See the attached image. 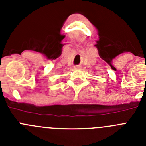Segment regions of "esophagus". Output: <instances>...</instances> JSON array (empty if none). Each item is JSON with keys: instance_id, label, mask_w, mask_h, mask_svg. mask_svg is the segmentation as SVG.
<instances>
[{"instance_id": "obj_1", "label": "esophagus", "mask_w": 146, "mask_h": 146, "mask_svg": "<svg viewBox=\"0 0 146 146\" xmlns=\"http://www.w3.org/2000/svg\"><path fill=\"white\" fill-rule=\"evenodd\" d=\"M79 66H74V69H79Z\"/></svg>"}]
</instances>
